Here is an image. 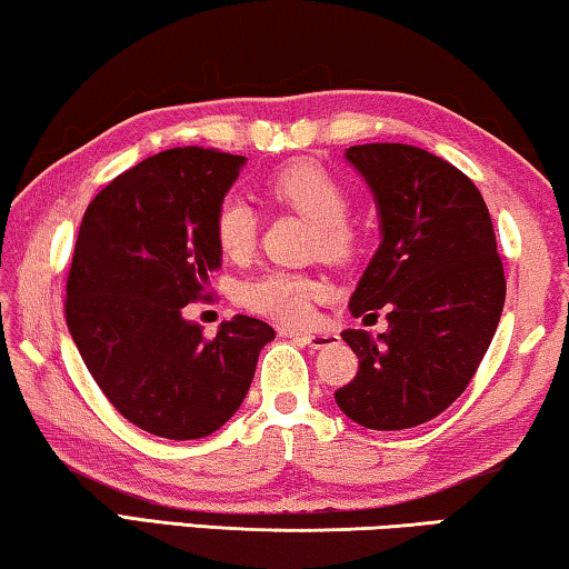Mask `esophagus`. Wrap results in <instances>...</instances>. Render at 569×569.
Segmentation results:
<instances>
[{
  "instance_id": "1",
  "label": "esophagus",
  "mask_w": 569,
  "mask_h": 569,
  "mask_svg": "<svg viewBox=\"0 0 569 569\" xmlns=\"http://www.w3.org/2000/svg\"><path fill=\"white\" fill-rule=\"evenodd\" d=\"M279 336H284V338H297V340H302L305 346H310V348H328V346H333V343H338V336L336 333H326V330H322V333H302V330H290V328H282L279 330Z\"/></svg>"
}]
</instances>
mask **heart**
I'll list each match as a JSON object with an SVG mask.
<instances>
[{"label": "heart", "instance_id": "1", "mask_svg": "<svg viewBox=\"0 0 569 569\" xmlns=\"http://www.w3.org/2000/svg\"><path fill=\"white\" fill-rule=\"evenodd\" d=\"M267 198L290 208L315 226V243L328 257H346L353 249L356 233L346 221L351 198L336 174L318 162H292L272 172L264 182ZM257 233V218L239 196H226L213 213V239L226 257L249 254ZM326 295L320 279L300 272L272 269L241 287V302L249 310L274 320L302 322L310 318L312 302Z\"/></svg>", "mask_w": 569, "mask_h": 569}]
</instances>
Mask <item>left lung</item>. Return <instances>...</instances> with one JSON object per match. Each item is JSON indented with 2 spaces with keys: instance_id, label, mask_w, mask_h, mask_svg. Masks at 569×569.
I'll return each mask as SVG.
<instances>
[{
  "instance_id": "obj_1",
  "label": "left lung",
  "mask_w": 569,
  "mask_h": 569,
  "mask_svg": "<svg viewBox=\"0 0 569 569\" xmlns=\"http://www.w3.org/2000/svg\"><path fill=\"white\" fill-rule=\"evenodd\" d=\"M346 160L369 182L381 226L348 308L363 320L387 308L389 330L340 333L358 373L336 401L369 430H407L473 379L501 320L503 264L486 200L456 164L397 142L348 147Z\"/></svg>"
}]
</instances>
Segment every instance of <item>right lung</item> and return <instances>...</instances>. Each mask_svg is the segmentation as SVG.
<instances>
[{"label":"right lung","mask_w":569,"mask_h":569,"mask_svg":"<svg viewBox=\"0 0 569 569\" xmlns=\"http://www.w3.org/2000/svg\"><path fill=\"white\" fill-rule=\"evenodd\" d=\"M247 157L174 147L121 172L86 208L66 284V322L93 381L139 430L198 440L233 417L264 320L236 315L216 338L182 318L221 267L213 213Z\"/></svg>","instance_id":"right-lung-1"}]
</instances>
